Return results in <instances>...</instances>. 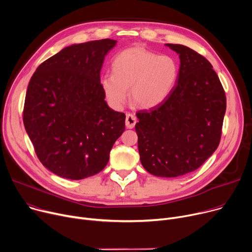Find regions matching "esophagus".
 Returning <instances> with one entry per match:
<instances>
[{"label":"esophagus","mask_w":252,"mask_h":252,"mask_svg":"<svg viewBox=\"0 0 252 252\" xmlns=\"http://www.w3.org/2000/svg\"><path fill=\"white\" fill-rule=\"evenodd\" d=\"M136 123V118L131 113H127L126 118V126L127 128H132Z\"/></svg>","instance_id":"1"}]
</instances>
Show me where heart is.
Returning a JSON list of instances; mask_svg holds the SVG:
<instances>
[{
  "mask_svg": "<svg viewBox=\"0 0 252 252\" xmlns=\"http://www.w3.org/2000/svg\"><path fill=\"white\" fill-rule=\"evenodd\" d=\"M111 67L112 73L104 74L100 83L108 101L116 108L126 103L128 88L133 105L141 108L158 105L170 94L179 72L173 57L140 47L119 53Z\"/></svg>",
  "mask_w": 252,
  "mask_h": 252,
  "instance_id": "1",
  "label": "heart"
}]
</instances>
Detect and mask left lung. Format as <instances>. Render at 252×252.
Instances as JSON below:
<instances>
[{
  "label": "left lung",
  "mask_w": 252,
  "mask_h": 252,
  "mask_svg": "<svg viewBox=\"0 0 252 252\" xmlns=\"http://www.w3.org/2000/svg\"><path fill=\"white\" fill-rule=\"evenodd\" d=\"M180 57L177 82L158 105L136 112L143 167L173 178L197 170L218 148L226 95L211 63L193 49L167 44Z\"/></svg>",
  "instance_id": "1"
}]
</instances>
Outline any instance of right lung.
<instances>
[{
	"label": "right lung",
	"mask_w": 252,
	"mask_h": 252,
	"mask_svg": "<svg viewBox=\"0 0 252 252\" xmlns=\"http://www.w3.org/2000/svg\"><path fill=\"white\" fill-rule=\"evenodd\" d=\"M117 41L74 44L41 63L30 79L23 123L39 161L59 177L101 172L126 126L108 107L100 83L104 56Z\"/></svg>",
	"instance_id": "right-lung-1"
}]
</instances>
